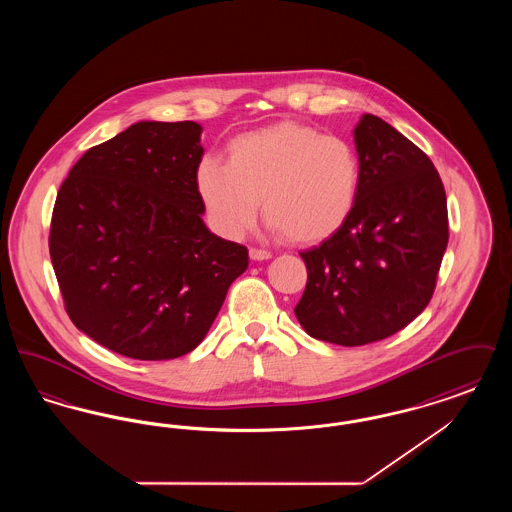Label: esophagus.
I'll return each mask as SVG.
<instances>
[{
	"label": "esophagus",
	"instance_id": "obj_1",
	"mask_svg": "<svg viewBox=\"0 0 512 512\" xmlns=\"http://www.w3.org/2000/svg\"><path fill=\"white\" fill-rule=\"evenodd\" d=\"M249 257H251V261H268V259L272 257V253L267 251V249H255V247H251V249H249Z\"/></svg>",
	"mask_w": 512,
	"mask_h": 512
}]
</instances>
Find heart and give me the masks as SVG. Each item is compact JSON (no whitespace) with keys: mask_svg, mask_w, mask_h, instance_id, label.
I'll list each match as a JSON object with an SVG mask.
<instances>
[{"mask_svg":"<svg viewBox=\"0 0 512 512\" xmlns=\"http://www.w3.org/2000/svg\"><path fill=\"white\" fill-rule=\"evenodd\" d=\"M226 153L228 163L205 155L194 172L195 192L224 238H244L261 199L268 226L297 244L328 240L355 209L361 163L343 138L282 121L238 134Z\"/></svg>","mask_w":512,"mask_h":512,"instance_id":"1","label":"heart"}]
</instances>
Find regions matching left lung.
I'll return each mask as SVG.
<instances>
[{"label": "left lung", "instance_id": "left-lung-1", "mask_svg": "<svg viewBox=\"0 0 512 512\" xmlns=\"http://www.w3.org/2000/svg\"><path fill=\"white\" fill-rule=\"evenodd\" d=\"M353 140L355 209L334 236L301 253L307 286L293 309L311 338L343 347L384 340L426 309L449 240L447 197L428 155L368 113Z\"/></svg>", "mask_w": 512, "mask_h": 512}]
</instances>
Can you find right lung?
<instances>
[{"instance_id":"1","label":"right lung","mask_w":512,"mask_h":512,"mask_svg":"<svg viewBox=\"0 0 512 512\" xmlns=\"http://www.w3.org/2000/svg\"><path fill=\"white\" fill-rule=\"evenodd\" d=\"M201 124L140 121L88 149L61 184L49 255L74 326L140 361L195 349L244 274V245L205 222Z\"/></svg>"}]
</instances>
